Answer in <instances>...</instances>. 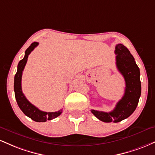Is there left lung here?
Masks as SVG:
<instances>
[{"mask_svg":"<svg viewBox=\"0 0 155 155\" xmlns=\"http://www.w3.org/2000/svg\"><path fill=\"white\" fill-rule=\"evenodd\" d=\"M116 66L126 81L124 95L119 100L113 111L102 112L92 110L99 120L105 123H118L128 118L137 108L141 96L140 71L134 58L124 45L115 46Z\"/></svg>","mask_w":155,"mask_h":155,"instance_id":"left-lung-1","label":"left lung"}]
</instances>
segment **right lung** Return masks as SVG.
Instances as JSON below:
<instances>
[{"instance_id": "add662e5", "label": "right lung", "mask_w": 155, "mask_h": 155, "mask_svg": "<svg viewBox=\"0 0 155 155\" xmlns=\"http://www.w3.org/2000/svg\"><path fill=\"white\" fill-rule=\"evenodd\" d=\"M38 45L39 43L37 42L31 43V45L26 50L24 58L18 62L17 72L14 76V93L18 107L24 114L36 122H45L47 120H53L59 116L62 113V109L57 112H48V113L40 110L28 101L27 99L26 98V97L22 92L21 89L22 72H23L26 63L27 62L29 55Z\"/></svg>"}]
</instances>
